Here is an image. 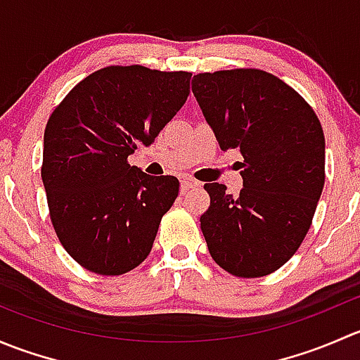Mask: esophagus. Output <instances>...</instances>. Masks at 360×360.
<instances>
[{"mask_svg": "<svg viewBox=\"0 0 360 360\" xmlns=\"http://www.w3.org/2000/svg\"><path fill=\"white\" fill-rule=\"evenodd\" d=\"M198 183L197 181L190 179V177H181V191H188L190 188H197Z\"/></svg>", "mask_w": 360, "mask_h": 360, "instance_id": "1", "label": "esophagus"}]
</instances>
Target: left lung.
<instances>
[{
    "instance_id": "8db88e82",
    "label": "left lung",
    "mask_w": 360,
    "mask_h": 360,
    "mask_svg": "<svg viewBox=\"0 0 360 360\" xmlns=\"http://www.w3.org/2000/svg\"><path fill=\"white\" fill-rule=\"evenodd\" d=\"M191 90L221 150L244 157L238 197L205 184L207 248L231 275L263 277L291 259L311 224L326 177L321 122L296 90L259 69L195 75Z\"/></svg>"
}]
</instances>
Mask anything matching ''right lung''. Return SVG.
<instances>
[{"label": "right lung", "mask_w": 360, "mask_h": 360, "mask_svg": "<svg viewBox=\"0 0 360 360\" xmlns=\"http://www.w3.org/2000/svg\"><path fill=\"white\" fill-rule=\"evenodd\" d=\"M191 72L110 66L86 76L50 116L41 179L60 244L86 270L122 275L153 248L179 193L174 176L127 163L190 96Z\"/></svg>", "instance_id": "obj_1"}]
</instances>
